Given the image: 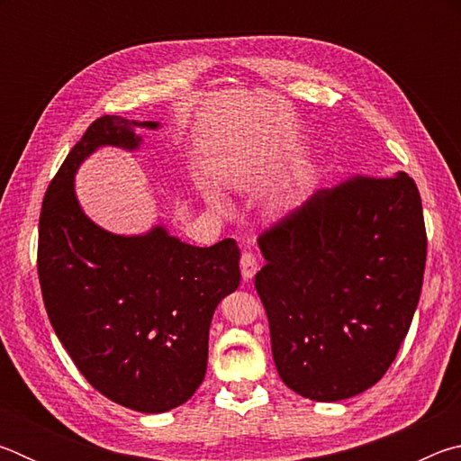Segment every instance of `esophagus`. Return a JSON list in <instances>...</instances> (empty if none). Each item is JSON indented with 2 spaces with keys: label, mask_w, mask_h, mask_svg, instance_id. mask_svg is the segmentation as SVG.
<instances>
[{
  "label": "esophagus",
  "mask_w": 461,
  "mask_h": 461,
  "mask_svg": "<svg viewBox=\"0 0 461 461\" xmlns=\"http://www.w3.org/2000/svg\"><path fill=\"white\" fill-rule=\"evenodd\" d=\"M240 268L244 280H252L256 272H258V260H256V256L252 252H244L240 258Z\"/></svg>",
  "instance_id": "1"
}]
</instances>
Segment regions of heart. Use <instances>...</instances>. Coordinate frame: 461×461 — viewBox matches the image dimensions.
<instances>
[{"instance_id": "heart-1", "label": "heart", "mask_w": 461, "mask_h": 461, "mask_svg": "<svg viewBox=\"0 0 461 461\" xmlns=\"http://www.w3.org/2000/svg\"><path fill=\"white\" fill-rule=\"evenodd\" d=\"M203 197H205V201L209 203V205L215 207V209H223V207H225L221 193L217 191V189H213V186H205V191H203ZM301 201H303V193H301V191H299V193H293L291 197L286 199V207L293 209V207L299 205Z\"/></svg>"}]
</instances>
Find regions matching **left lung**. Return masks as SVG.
I'll use <instances>...</instances> for the list:
<instances>
[{
    "label": "left lung",
    "mask_w": 461,
    "mask_h": 461,
    "mask_svg": "<svg viewBox=\"0 0 461 461\" xmlns=\"http://www.w3.org/2000/svg\"><path fill=\"white\" fill-rule=\"evenodd\" d=\"M256 291L278 376L319 402L368 390L394 362L427 258L420 194L407 173L321 189L258 238Z\"/></svg>",
    "instance_id": "1"
}]
</instances>
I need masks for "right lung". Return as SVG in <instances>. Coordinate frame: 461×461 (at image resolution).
<instances>
[{
  "label": "right lung",
  "mask_w": 461,
  "mask_h": 461,
  "mask_svg": "<svg viewBox=\"0 0 461 461\" xmlns=\"http://www.w3.org/2000/svg\"><path fill=\"white\" fill-rule=\"evenodd\" d=\"M136 128L158 122L104 115L91 123L44 194L38 278L54 333L89 384L138 412H167L205 378L209 325L240 286V248L185 244L165 225L118 236L83 212L75 175L104 146L138 150Z\"/></svg>",
  "instance_id": "add662e5"
}]
</instances>
